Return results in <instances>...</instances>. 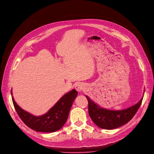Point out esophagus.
<instances>
[{"mask_svg": "<svg viewBox=\"0 0 154 154\" xmlns=\"http://www.w3.org/2000/svg\"><path fill=\"white\" fill-rule=\"evenodd\" d=\"M75 89L78 92H81L84 89V85L81 83H77L75 85Z\"/></svg>", "mask_w": 154, "mask_h": 154, "instance_id": "1", "label": "esophagus"}]
</instances>
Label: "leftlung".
Returning a JSON list of instances; mask_svg holds the SVG:
<instances>
[{"label": "left lung", "mask_w": 154, "mask_h": 154, "mask_svg": "<svg viewBox=\"0 0 154 154\" xmlns=\"http://www.w3.org/2000/svg\"><path fill=\"white\" fill-rule=\"evenodd\" d=\"M143 95L137 103L126 109L119 110L101 107L91 100L88 96H86L89 103V115L96 126L101 129L109 130L118 128L131 120L141 104Z\"/></svg>", "instance_id": "8db88e82"}]
</instances>
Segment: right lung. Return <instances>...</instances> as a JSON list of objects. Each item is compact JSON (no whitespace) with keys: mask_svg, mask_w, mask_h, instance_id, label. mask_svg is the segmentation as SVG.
Segmentation results:
<instances>
[{"mask_svg":"<svg viewBox=\"0 0 154 154\" xmlns=\"http://www.w3.org/2000/svg\"><path fill=\"white\" fill-rule=\"evenodd\" d=\"M11 94H13L11 91ZM77 96V91L72 89L66 93L44 114L34 116L26 112L12 100L18 116L26 126L37 132L53 133L60 129L66 122L73 102Z\"/></svg>","mask_w":154,"mask_h":154,"instance_id":"right-lung-1","label":"right lung"}]
</instances>
